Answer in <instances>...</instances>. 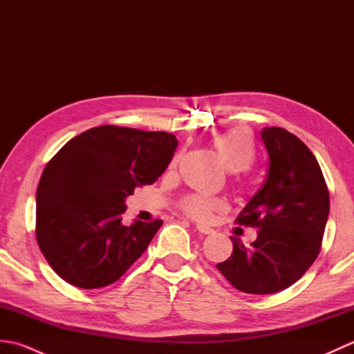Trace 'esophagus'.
<instances>
[{
  "label": "esophagus",
  "instance_id": "esophagus-1",
  "mask_svg": "<svg viewBox=\"0 0 354 354\" xmlns=\"http://www.w3.org/2000/svg\"><path fill=\"white\" fill-rule=\"evenodd\" d=\"M196 230L201 232V234H205V236L213 234V232H214L212 228L207 227V225H196Z\"/></svg>",
  "mask_w": 354,
  "mask_h": 354
}]
</instances>
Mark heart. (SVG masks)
<instances>
[{"instance_id": "1", "label": "heart", "mask_w": 354, "mask_h": 354, "mask_svg": "<svg viewBox=\"0 0 354 354\" xmlns=\"http://www.w3.org/2000/svg\"><path fill=\"white\" fill-rule=\"evenodd\" d=\"M214 147L223 161L225 167L231 171H243L251 167L255 158L252 140L246 131L234 129L222 133L214 140ZM181 212L194 221L207 222L214 213L225 208L223 201L205 196V194H190L179 202Z\"/></svg>"}]
</instances>
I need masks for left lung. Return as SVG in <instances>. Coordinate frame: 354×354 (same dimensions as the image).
<instances>
[{
    "mask_svg": "<svg viewBox=\"0 0 354 354\" xmlns=\"http://www.w3.org/2000/svg\"><path fill=\"white\" fill-rule=\"evenodd\" d=\"M269 162L266 179L236 222L257 228L250 248L232 239L231 257L216 268L232 288L254 295L288 289L321 251L330 198L324 175L304 142L283 127L261 131Z\"/></svg>",
    "mask_w": 354,
    "mask_h": 354,
    "instance_id": "obj_1",
    "label": "left lung"
}]
</instances>
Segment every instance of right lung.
Returning <instances> with one entry per match:
<instances>
[{"mask_svg": "<svg viewBox=\"0 0 354 354\" xmlns=\"http://www.w3.org/2000/svg\"><path fill=\"white\" fill-rule=\"evenodd\" d=\"M176 146L173 133L104 124L51 158L36 190V240L62 280L104 288L141 257L162 221L124 225V199L162 175Z\"/></svg>", "mask_w": 354, "mask_h": 354, "instance_id": "1", "label": "right lung"}]
</instances>
